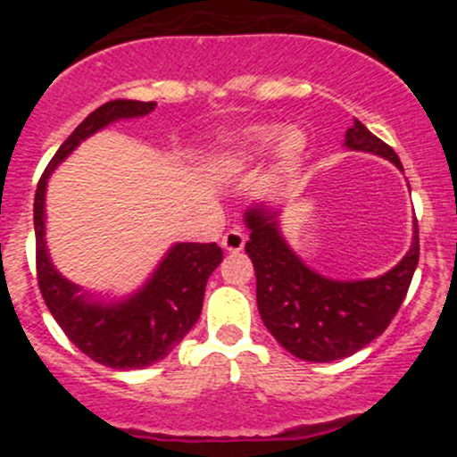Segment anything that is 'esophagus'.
<instances>
[{
    "mask_svg": "<svg viewBox=\"0 0 457 457\" xmlns=\"http://www.w3.org/2000/svg\"><path fill=\"white\" fill-rule=\"evenodd\" d=\"M220 245H223V250L229 252V254H237V252H241L243 245H245V234H243L238 228L229 229V232H225Z\"/></svg>",
    "mask_w": 457,
    "mask_h": 457,
    "instance_id": "34e87169",
    "label": "esophagus"
}]
</instances>
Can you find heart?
<instances>
[{"mask_svg": "<svg viewBox=\"0 0 457 457\" xmlns=\"http://www.w3.org/2000/svg\"><path fill=\"white\" fill-rule=\"evenodd\" d=\"M276 134H278V130L274 126H252L245 128V130L228 132L219 141L220 161L234 163V161L252 159L274 141ZM303 147H305L303 132L296 130V128H287V130L280 132L279 139L276 140V156L289 163V161H296L301 156Z\"/></svg>", "mask_w": 457, "mask_h": 457, "instance_id": "obj_1", "label": "heart"}]
</instances>
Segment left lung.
<instances>
[{"label":"left lung","mask_w":457,"mask_h":457,"mask_svg":"<svg viewBox=\"0 0 457 457\" xmlns=\"http://www.w3.org/2000/svg\"><path fill=\"white\" fill-rule=\"evenodd\" d=\"M349 150L385 156L403 170L394 147L353 121L345 135ZM247 256L256 271V303L270 334L301 361L331 362L347 358L382 334L398 314L420 258L418 223L413 241L395 267L378 278L334 280L307 267L292 252L276 212L252 205L245 212Z\"/></svg>","instance_id":"8db88e82"}]
</instances>
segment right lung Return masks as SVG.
<instances>
[{
    "label": "right lung",
    "instance_id": "1",
    "mask_svg": "<svg viewBox=\"0 0 457 457\" xmlns=\"http://www.w3.org/2000/svg\"><path fill=\"white\" fill-rule=\"evenodd\" d=\"M154 101L114 99L90 112L46 165L35 192L37 280L46 307L87 358L112 370H143L163 361L199 320L207 278L223 261L216 243H177L132 296L95 301L54 270L46 247V186L59 163L101 128L150 114Z\"/></svg>",
    "mask_w": 457,
    "mask_h": 457
}]
</instances>
